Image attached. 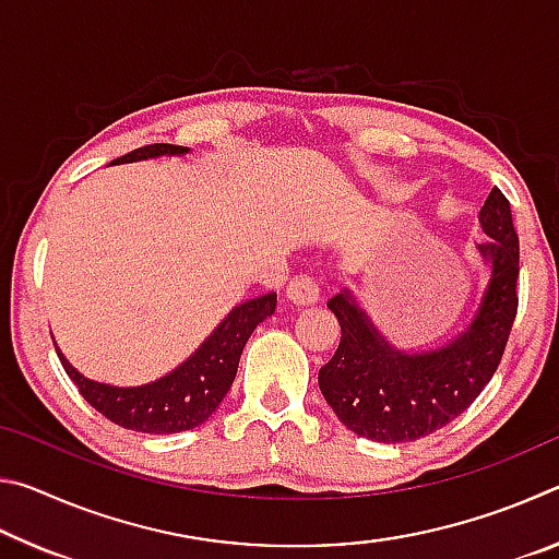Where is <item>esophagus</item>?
I'll return each instance as SVG.
<instances>
[{
    "label": "esophagus",
    "instance_id": "1",
    "mask_svg": "<svg viewBox=\"0 0 559 559\" xmlns=\"http://www.w3.org/2000/svg\"><path fill=\"white\" fill-rule=\"evenodd\" d=\"M288 298L296 302V306H310V302L318 300V281L313 276H308V273H300V276L293 278L288 283Z\"/></svg>",
    "mask_w": 559,
    "mask_h": 559
}]
</instances>
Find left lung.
<instances>
[{
	"label": "left lung",
	"mask_w": 559,
	"mask_h": 559,
	"mask_svg": "<svg viewBox=\"0 0 559 559\" xmlns=\"http://www.w3.org/2000/svg\"><path fill=\"white\" fill-rule=\"evenodd\" d=\"M480 226L488 239L478 251L490 261V281L471 325L449 345L421 355L400 353L377 333L349 290L328 300L343 335L318 382L337 419L357 437L382 443L429 437L466 412L496 374L518 316L520 276L513 214L498 187L480 210Z\"/></svg>",
	"instance_id": "8db88e82"
}]
</instances>
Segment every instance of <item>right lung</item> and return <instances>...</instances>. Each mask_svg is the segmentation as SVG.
I'll return each mask as SVG.
<instances>
[{"label":"right lung","mask_w":559,"mask_h":559,"mask_svg":"<svg viewBox=\"0 0 559 559\" xmlns=\"http://www.w3.org/2000/svg\"><path fill=\"white\" fill-rule=\"evenodd\" d=\"M182 153H187V147L155 143L132 150V153L118 157V163ZM273 310H276V293L241 302L187 362L165 374L163 380L140 386H116L88 380L61 355L59 347H53L66 374L79 386L83 400L106 419L132 431L177 433L200 427L216 412L234 382L246 340L251 337L259 323L273 316Z\"/></svg>","instance_id":"obj_1"}]
</instances>
